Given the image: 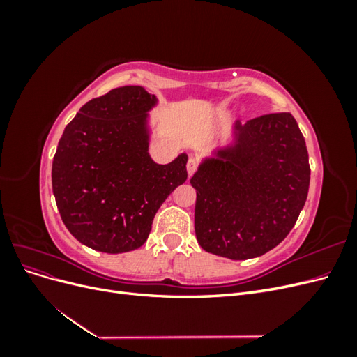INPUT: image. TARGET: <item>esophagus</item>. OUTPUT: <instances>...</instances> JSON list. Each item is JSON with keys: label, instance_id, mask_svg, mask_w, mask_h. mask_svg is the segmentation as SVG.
I'll use <instances>...</instances> for the list:
<instances>
[{"label": "esophagus", "instance_id": "esophagus-1", "mask_svg": "<svg viewBox=\"0 0 357 357\" xmlns=\"http://www.w3.org/2000/svg\"><path fill=\"white\" fill-rule=\"evenodd\" d=\"M197 167H198L197 159L195 158H189V160H188V174H189V177H192L193 172L197 171Z\"/></svg>", "mask_w": 357, "mask_h": 357}]
</instances>
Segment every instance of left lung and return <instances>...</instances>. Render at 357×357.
Returning a JSON list of instances; mask_svg holds the SVG:
<instances>
[{
  "label": "left lung",
  "mask_w": 357,
  "mask_h": 357,
  "mask_svg": "<svg viewBox=\"0 0 357 357\" xmlns=\"http://www.w3.org/2000/svg\"><path fill=\"white\" fill-rule=\"evenodd\" d=\"M190 183L204 250L232 261L262 256L286 238L305 205L304 135L290 113L236 121L226 142L201 158Z\"/></svg>",
  "instance_id": "1"
}]
</instances>
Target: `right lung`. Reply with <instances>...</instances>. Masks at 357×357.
<instances>
[{"instance_id":"obj_1","label":"right lung","mask_w":357,"mask_h":357,"mask_svg":"<svg viewBox=\"0 0 357 357\" xmlns=\"http://www.w3.org/2000/svg\"><path fill=\"white\" fill-rule=\"evenodd\" d=\"M158 104L142 86L112 89L86 102L59 139L53 195L67 229L93 250L142 247L162 202L188 178L185 152L167 165L149 153Z\"/></svg>"}]
</instances>
